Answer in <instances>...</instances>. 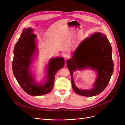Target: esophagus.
<instances>
[{
  "label": "esophagus",
  "instance_id": "34e87169",
  "mask_svg": "<svg viewBox=\"0 0 125 125\" xmlns=\"http://www.w3.org/2000/svg\"><path fill=\"white\" fill-rule=\"evenodd\" d=\"M63 56L65 59H67L69 58V54L68 53H67V52H65V53L63 54Z\"/></svg>",
  "mask_w": 125,
  "mask_h": 125
}]
</instances>
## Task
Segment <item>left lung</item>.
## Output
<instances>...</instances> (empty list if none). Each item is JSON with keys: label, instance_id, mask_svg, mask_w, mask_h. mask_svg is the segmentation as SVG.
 I'll return each mask as SVG.
<instances>
[{"label": "left lung", "instance_id": "left-lung-1", "mask_svg": "<svg viewBox=\"0 0 125 125\" xmlns=\"http://www.w3.org/2000/svg\"><path fill=\"white\" fill-rule=\"evenodd\" d=\"M67 66L71 78L72 87L77 94L92 97L101 93L106 88L114 71L112 48L106 36L95 32L83 40L67 60ZM95 70L97 76L93 88L88 90L78 89L73 79L74 71L84 69Z\"/></svg>", "mask_w": 125, "mask_h": 125}]
</instances>
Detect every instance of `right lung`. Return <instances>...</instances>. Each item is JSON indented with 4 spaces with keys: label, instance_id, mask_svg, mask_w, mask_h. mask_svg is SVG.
<instances>
[{
    "label": "right lung",
    "instance_id": "obj_1",
    "mask_svg": "<svg viewBox=\"0 0 125 125\" xmlns=\"http://www.w3.org/2000/svg\"><path fill=\"white\" fill-rule=\"evenodd\" d=\"M33 31L30 27L23 30L14 48L12 68L16 80L26 93L31 96H42L52 90L55 75L64 67L65 60L62 57L50 59L45 66V81L37 83L31 70V65L38 52L36 35L33 33Z\"/></svg>",
    "mask_w": 125,
    "mask_h": 125
}]
</instances>
